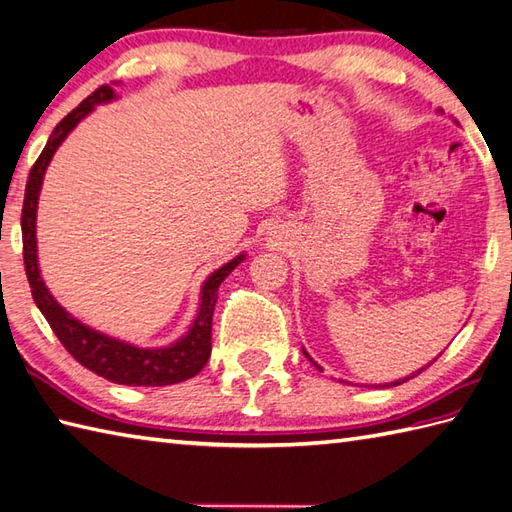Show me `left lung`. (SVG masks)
Returning <instances> with one entry per match:
<instances>
[{
	"mask_svg": "<svg viewBox=\"0 0 512 512\" xmlns=\"http://www.w3.org/2000/svg\"><path fill=\"white\" fill-rule=\"evenodd\" d=\"M304 355H306V357H309V352H306V350H304ZM436 359H438V357H436ZM436 359H434V361H436ZM309 361L313 363V366H315V368H320V366H317V363H315V361H313L311 357H309ZM434 361H431V363H434ZM431 363H429V366H431ZM420 370H425V368H420ZM420 370H418V372H420ZM418 372L410 374V377H405V379H399V381H394V383H388V385H399V383H405V381H410L412 377H416V374H418Z\"/></svg>",
	"mask_w": 512,
	"mask_h": 512,
	"instance_id": "1",
	"label": "left lung"
}]
</instances>
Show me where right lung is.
I'll use <instances>...</instances> for the list:
<instances>
[{
	"mask_svg": "<svg viewBox=\"0 0 512 512\" xmlns=\"http://www.w3.org/2000/svg\"><path fill=\"white\" fill-rule=\"evenodd\" d=\"M111 98H116L113 89L109 85H102L92 96H87L81 105L67 113V116L54 127L48 144H45V149L39 155V160L30 168L24 208H21V238H24L26 276L30 282L34 304L39 306V311L43 313L45 320H48L50 328L54 335L59 337V342L65 346V350L70 352L81 366L96 372L102 379L120 385H173L179 381L192 379L208 363L212 350V313L214 304H217L219 285L232 274V269L236 265L243 263L245 254L236 256L203 282L201 304L195 322H192L184 337L166 348H138L81 324L52 298V293L45 289V282L39 274L37 203L45 168H48L52 155L59 149L61 142L67 138V133H70L89 111H94L96 105H100V102H109Z\"/></svg>",
	"mask_w": 512,
	"mask_h": 512,
	"instance_id": "add662e5",
	"label": "right lung"
}]
</instances>
